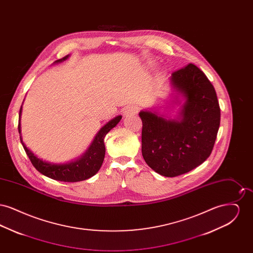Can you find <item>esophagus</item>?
<instances>
[{
	"instance_id": "1",
	"label": "esophagus",
	"mask_w": 253,
	"mask_h": 253,
	"mask_svg": "<svg viewBox=\"0 0 253 253\" xmlns=\"http://www.w3.org/2000/svg\"><path fill=\"white\" fill-rule=\"evenodd\" d=\"M138 109L135 106H132V105H129V106H126L123 108V115L126 116V117H129V116H132V115H135L137 113Z\"/></svg>"
}]
</instances>
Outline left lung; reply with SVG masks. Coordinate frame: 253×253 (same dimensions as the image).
I'll list each match as a JSON object with an SVG mask.
<instances>
[{
	"label": "left lung",
	"mask_w": 253,
	"mask_h": 253,
	"mask_svg": "<svg viewBox=\"0 0 253 253\" xmlns=\"http://www.w3.org/2000/svg\"><path fill=\"white\" fill-rule=\"evenodd\" d=\"M173 104L184 102L177 116L165 118L154 110L140 111L142 156L157 173L174 177L201 165L210 157L220 125V107L214 87L193 63L172 73Z\"/></svg>",
	"instance_id": "obj_1"
}]
</instances>
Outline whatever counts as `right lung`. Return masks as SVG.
I'll return each mask as SVG.
<instances>
[{"mask_svg": "<svg viewBox=\"0 0 253 253\" xmlns=\"http://www.w3.org/2000/svg\"><path fill=\"white\" fill-rule=\"evenodd\" d=\"M68 58H69V55H67L66 57L60 60H56L54 63H60L67 60ZM21 115H22V107L20 109L18 129H19L21 142L31 163L36 168L37 170H39L43 175L47 176L51 179L62 181V182H79V181L86 180L96 174L98 169L101 167L105 157L104 137L108 133L109 131H111L114 127L117 126V124L121 121L122 118L121 116H118L107 122L97 132L94 140L89 146V148L81 157L66 163H51L39 158L24 144L22 138V133H21V122H20Z\"/></svg>", "mask_w": 253, "mask_h": 253, "instance_id": "obj_1", "label": "right lung"}]
</instances>
